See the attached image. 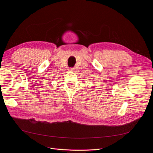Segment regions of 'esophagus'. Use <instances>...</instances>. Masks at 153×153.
I'll return each mask as SVG.
<instances>
[{
  "label": "esophagus",
  "instance_id": "esophagus-1",
  "mask_svg": "<svg viewBox=\"0 0 153 153\" xmlns=\"http://www.w3.org/2000/svg\"><path fill=\"white\" fill-rule=\"evenodd\" d=\"M69 71H73V70H75V68H69Z\"/></svg>",
  "mask_w": 153,
  "mask_h": 153
}]
</instances>
